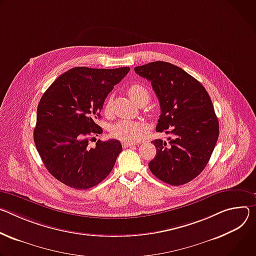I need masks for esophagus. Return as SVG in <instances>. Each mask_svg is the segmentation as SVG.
<instances>
[{"label": "esophagus", "instance_id": "1", "mask_svg": "<svg viewBox=\"0 0 256 256\" xmlns=\"http://www.w3.org/2000/svg\"><path fill=\"white\" fill-rule=\"evenodd\" d=\"M122 146H123V148H126L134 146H136V144H135V142H130V141H123Z\"/></svg>", "mask_w": 256, "mask_h": 256}]
</instances>
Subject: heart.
I'll list each match as a JSON object with an SVG mask.
<instances>
[{
  "instance_id": "heart-1",
  "label": "heart",
  "mask_w": 256,
  "mask_h": 256,
  "mask_svg": "<svg viewBox=\"0 0 256 256\" xmlns=\"http://www.w3.org/2000/svg\"><path fill=\"white\" fill-rule=\"evenodd\" d=\"M128 94L130 98L136 104H140L141 102H148L150 98V94L148 90L141 83H134L128 88ZM110 110V100H108L104 104L106 112H108ZM144 131V127L139 122L130 121V120H121L114 124L110 128V134L112 137L118 138L123 141H135L142 135Z\"/></svg>"
}]
</instances>
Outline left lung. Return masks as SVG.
Listing matches in <instances>:
<instances>
[{
  "mask_svg": "<svg viewBox=\"0 0 256 256\" xmlns=\"http://www.w3.org/2000/svg\"><path fill=\"white\" fill-rule=\"evenodd\" d=\"M134 71L152 82L158 98L156 131L173 135L168 142L152 141L156 154L148 164L150 172L170 185L186 184L204 171L218 138L212 100L200 81L171 63L152 62Z\"/></svg>",
  "mask_w": 256,
  "mask_h": 256,
  "instance_id": "obj_1",
  "label": "left lung"
}]
</instances>
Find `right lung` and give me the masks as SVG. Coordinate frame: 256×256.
<instances>
[{
    "mask_svg": "<svg viewBox=\"0 0 256 256\" xmlns=\"http://www.w3.org/2000/svg\"><path fill=\"white\" fill-rule=\"evenodd\" d=\"M129 67H75L60 75L42 94L36 114L34 144L50 174L74 189L100 183L122 152L117 139L88 142L102 129L96 123L108 94Z\"/></svg>",
    "mask_w": 256,
    "mask_h": 256,
    "instance_id": "1",
    "label": "right lung"
}]
</instances>
